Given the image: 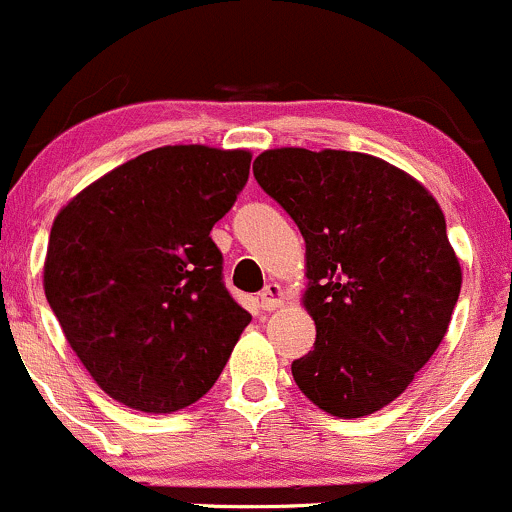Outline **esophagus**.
<instances>
[{
	"instance_id": "esophagus-1",
	"label": "esophagus",
	"mask_w": 512,
	"mask_h": 512,
	"mask_svg": "<svg viewBox=\"0 0 512 512\" xmlns=\"http://www.w3.org/2000/svg\"><path fill=\"white\" fill-rule=\"evenodd\" d=\"M280 305H283V288H280L278 283H268L266 288H263L261 298H258V307H261L263 312H271Z\"/></svg>"
}]
</instances>
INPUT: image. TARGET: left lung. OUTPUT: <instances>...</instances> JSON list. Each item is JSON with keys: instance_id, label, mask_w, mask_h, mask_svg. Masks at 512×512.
<instances>
[{"instance_id": "obj_1", "label": "left lung", "mask_w": 512, "mask_h": 512, "mask_svg": "<svg viewBox=\"0 0 512 512\" xmlns=\"http://www.w3.org/2000/svg\"><path fill=\"white\" fill-rule=\"evenodd\" d=\"M254 178L305 239L317 339L290 366L295 383L344 420L386 408L437 351L459 300L437 200L356 151L276 148L256 158Z\"/></svg>"}]
</instances>
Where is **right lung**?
<instances>
[{"label": "right lung", "instance_id": "right-lung-1", "mask_svg": "<svg viewBox=\"0 0 512 512\" xmlns=\"http://www.w3.org/2000/svg\"><path fill=\"white\" fill-rule=\"evenodd\" d=\"M249 151L163 146L92 183L48 241V305L109 398L175 412L214 386L251 315L229 295L212 227Z\"/></svg>", "mask_w": 512, "mask_h": 512}]
</instances>
